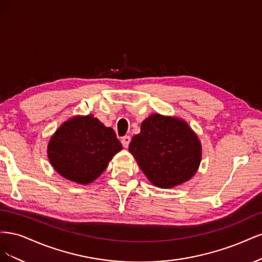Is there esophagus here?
<instances>
[{"label": "esophagus", "instance_id": "1", "mask_svg": "<svg viewBox=\"0 0 262 262\" xmlns=\"http://www.w3.org/2000/svg\"><path fill=\"white\" fill-rule=\"evenodd\" d=\"M130 141H131V138L129 136H125V137H123L121 139V143H122V145L124 147H128L129 144H130Z\"/></svg>", "mask_w": 262, "mask_h": 262}]
</instances>
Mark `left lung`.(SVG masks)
Listing matches in <instances>:
<instances>
[{
  "label": "left lung",
  "instance_id": "obj_1",
  "mask_svg": "<svg viewBox=\"0 0 262 262\" xmlns=\"http://www.w3.org/2000/svg\"><path fill=\"white\" fill-rule=\"evenodd\" d=\"M129 152L154 186L168 189L193 177L201 162L202 147L182 119L153 114L132 138Z\"/></svg>",
  "mask_w": 262,
  "mask_h": 262
}]
</instances>
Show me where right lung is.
I'll return each mask as SVG.
<instances>
[{"label": "right lung", "mask_w": 262, "mask_h": 262, "mask_svg": "<svg viewBox=\"0 0 262 262\" xmlns=\"http://www.w3.org/2000/svg\"><path fill=\"white\" fill-rule=\"evenodd\" d=\"M122 149L115 131L93 115L69 119L51 137L48 157L62 177L89 185L104 171Z\"/></svg>", "instance_id": "1"}]
</instances>
